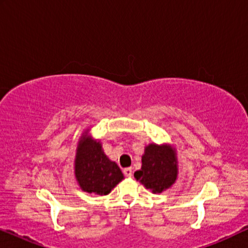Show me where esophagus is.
<instances>
[{"mask_svg":"<svg viewBox=\"0 0 248 248\" xmlns=\"http://www.w3.org/2000/svg\"><path fill=\"white\" fill-rule=\"evenodd\" d=\"M123 172H124V175L126 176V177H132V168L131 167L123 169Z\"/></svg>","mask_w":248,"mask_h":248,"instance_id":"1","label":"esophagus"}]
</instances>
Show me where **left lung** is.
I'll use <instances>...</instances> for the list:
<instances>
[{
  "mask_svg": "<svg viewBox=\"0 0 248 248\" xmlns=\"http://www.w3.org/2000/svg\"><path fill=\"white\" fill-rule=\"evenodd\" d=\"M177 174L175 149L168 144L151 143L145 147L142 167L134 172V177L155 194L171 187L177 179Z\"/></svg>",
  "mask_w": 248,
  "mask_h": 248,
  "instance_id": "obj_1",
  "label": "left lung"
}]
</instances>
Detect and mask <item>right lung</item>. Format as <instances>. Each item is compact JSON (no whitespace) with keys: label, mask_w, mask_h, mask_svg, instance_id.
Returning a JSON list of instances; mask_svg holds the SVG:
<instances>
[{"label":"right lung","mask_w":248,"mask_h":248,"mask_svg":"<svg viewBox=\"0 0 248 248\" xmlns=\"http://www.w3.org/2000/svg\"><path fill=\"white\" fill-rule=\"evenodd\" d=\"M74 174L82 191L107 195L124 179L116 162L104 154L99 141H94L84 132L77 148Z\"/></svg>","instance_id":"right-lung-1"}]
</instances>
